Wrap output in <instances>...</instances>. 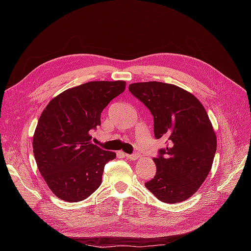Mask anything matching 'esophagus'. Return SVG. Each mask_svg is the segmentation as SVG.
Returning a JSON list of instances; mask_svg holds the SVG:
<instances>
[{
	"label": "esophagus",
	"instance_id": "34e87169",
	"mask_svg": "<svg viewBox=\"0 0 251 251\" xmlns=\"http://www.w3.org/2000/svg\"><path fill=\"white\" fill-rule=\"evenodd\" d=\"M124 156L127 159H131V160H136V159L139 158V155L138 154H133V155H128V154H125L124 153Z\"/></svg>",
	"mask_w": 251,
	"mask_h": 251
}]
</instances>
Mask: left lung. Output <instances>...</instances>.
Masks as SVG:
<instances>
[{"mask_svg": "<svg viewBox=\"0 0 251 251\" xmlns=\"http://www.w3.org/2000/svg\"><path fill=\"white\" fill-rule=\"evenodd\" d=\"M128 90L153 115L156 139L168 140L153 158L155 177L144 185L164 203L185 201L206 179L217 151L206 111L192 93L171 83L136 82Z\"/></svg>", "mask_w": 251, "mask_h": 251, "instance_id": "8db88e82", "label": "left lung"}]
</instances>
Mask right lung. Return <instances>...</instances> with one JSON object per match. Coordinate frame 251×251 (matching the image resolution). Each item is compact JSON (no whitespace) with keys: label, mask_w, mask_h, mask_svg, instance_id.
Instances as JSON below:
<instances>
[{"label":"right lung","mask_w":251,"mask_h":251,"mask_svg":"<svg viewBox=\"0 0 251 251\" xmlns=\"http://www.w3.org/2000/svg\"><path fill=\"white\" fill-rule=\"evenodd\" d=\"M126 89V81H89L68 89L47 104L33 135L37 168L57 198L67 202L87 199L101 184L113 151L91 143L90 131L100 126L109 102Z\"/></svg>","instance_id":"add662e5"}]
</instances>
